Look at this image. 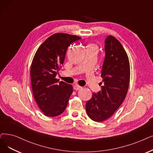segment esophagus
<instances>
[{
    "label": "esophagus",
    "instance_id": "esophagus-1",
    "mask_svg": "<svg viewBox=\"0 0 153 153\" xmlns=\"http://www.w3.org/2000/svg\"><path fill=\"white\" fill-rule=\"evenodd\" d=\"M82 88V87H81V86L79 85H74V90H76V91H79V90L81 89Z\"/></svg>",
    "mask_w": 153,
    "mask_h": 153
}]
</instances>
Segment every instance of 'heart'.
<instances>
[{"label":"heart","instance_id":"b5f03b06","mask_svg":"<svg viewBox=\"0 0 153 153\" xmlns=\"http://www.w3.org/2000/svg\"><path fill=\"white\" fill-rule=\"evenodd\" d=\"M89 46H94V45H89Z\"/></svg>","mask_w":153,"mask_h":153}]
</instances>
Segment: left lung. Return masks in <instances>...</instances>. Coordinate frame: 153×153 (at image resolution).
Wrapping results in <instances>:
<instances>
[{
	"instance_id": "1",
	"label": "left lung",
	"mask_w": 153,
	"mask_h": 153,
	"mask_svg": "<svg viewBox=\"0 0 153 153\" xmlns=\"http://www.w3.org/2000/svg\"><path fill=\"white\" fill-rule=\"evenodd\" d=\"M105 52L101 75L104 85L85 103L87 114L96 122L113 115L126 98L129 84V58L120 42L108 36L105 40Z\"/></svg>"
}]
</instances>
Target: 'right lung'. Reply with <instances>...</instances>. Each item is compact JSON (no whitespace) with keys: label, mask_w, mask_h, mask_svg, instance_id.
<instances>
[{"label":"right lung","mask_w":153,"mask_h":153,"mask_svg":"<svg viewBox=\"0 0 153 153\" xmlns=\"http://www.w3.org/2000/svg\"><path fill=\"white\" fill-rule=\"evenodd\" d=\"M81 37L56 33L40 45L33 58L30 68L31 85L35 100L44 115L56 117L68 105L72 85L56 78L71 44Z\"/></svg>","instance_id":"1"}]
</instances>
